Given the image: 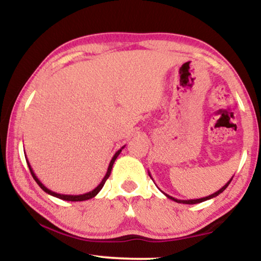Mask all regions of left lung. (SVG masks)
I'll use <instances>...</instances> for the list:
<instances>
[{
	"label": "left lung",
	"mask_w": 261,
	"mask_h": 261,
	"mask_svg": "<svg viewBox=\"0 0 261 261\" xmlns=\"http://www.w3.org/2000/svg\"><path fill=\"white\" fill-rule=\"evenodd\" d=\"M148 174H149V177H151V173L148 172ZM152 178V177H151ZM231 179H233V177L230 178V180L229 181H227L226 183V185H224V187H222L220 189L219 191H216V192H214V194H212V195H209V196H206V197H203V198H197V199H187V201H183V199H177V198H174V197H172V196H169L167 194H165V192H163L164 195L166 196L167 198H170V199H172V201H174V202H177V203H184V204H197V203H201V202H204V201H208V199H210V198H214V197H216V196H219L221 192H223L224 190H226V188L228 187V185L230 184V181H231Z\"/></svg>",
	"instance_id": "obj_1"
}]
</instances>
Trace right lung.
I'll return each instance as SVG.
<instances>
[{
    "label": "right lung",
    "instance_id": "add662e5",
    "mask_svg": "<svg viewBox=\"0 0 261 261\" xmlns=\"http://www.w3.org/2000/svg\"><path fill=\"white\" fill-rule=\"evenodd\" d=\"M123 148H124V146H123V147H121V148L119 149V151H117V152L115 153V154H114V156H113V158H112V160H110V164H109V166H108V170H107V173H106V176H105V178H103V179H102L101 183H99V184L97 185V187H96V188L94 189V190L89 191V192H87V194H83V195H63V194H58V192H55V191L49 190V189L46 188L45 185L42 184L41 181L38 179V177L35 176L34 171H33V169H32V167H31L30 163H28V160H27V164H28V167H30V171H31L32 176H33V178H34V180L37 181L39 187H40V188L42 189V190H44V191L46 192V194H48V195H51V196H55V197H57V198L64 199V201H71V202L87 201V199H90V198H92V197H95V196L97 195L99 191H101V189L103 188V185H105L106 180L108 179L109 176H110V173H112V169H113V165H114V163H115L116 158H117V156H119V154H120L121 151H122ZM24 156H26V155H24Z\"/></svg>",
    "mask_w": 261,
    "mask_h": 261
}]
</instances>
